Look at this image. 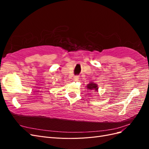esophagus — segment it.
<instances>
[{
	"label": "esophagus",
	"instance_id": "esophagus-1",
	"mask_svg": "<svg viewBox=\"0 0 149 149\" xmlns=\"http://www.w3.org/2000/svg\"><path fill=\"white\" fill-rule=\"evenodd\" d=\"M79 78L78 76H75L73 78V79H74V81H78Z\"/></svg>",
	"mask_w": 149,
	"mask_h": 149
}]
</instances>
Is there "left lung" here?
I'll return each mask as SVG.
<instances>
[{
  "instance_id": "left-lung-1",
  "label": "left lung",
  "mask_w": 149,
  "mask_h": 149,
  "mask_svg": "<svg viewBox=\"0 0 149 149\" xmlns=\"http://www.w3.org/2000/svg\"><path fill=\"white\" fill-rule=\"evenodd\" d=\"M86 88L87 89L91 90V91H94V92H98V85L93 81H91L88 84H87Z\"/></svg>"
}]
</instances>
